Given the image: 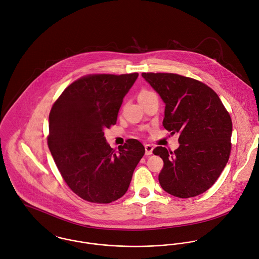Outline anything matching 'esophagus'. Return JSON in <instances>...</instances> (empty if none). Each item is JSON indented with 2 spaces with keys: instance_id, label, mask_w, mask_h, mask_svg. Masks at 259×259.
I'll return each instance as SVG.
<instances>
[{
  "instance_id": "1",
  "label": "esophagus",
  "mask_w": 259,
  "mask_h": 259,
  "mask_svg": "<svg viewBox=\"0 0 259 259\" xmlns=\"http://www.w3.org/2000/svg\"><path fill=\"white\" fill-rule=\"evenodd\" d=\"M145 148H146V154L147 155H150V154H152V150H153V147L151 146V145H146L145 146Z\"/></svg>"
}]
</instances>
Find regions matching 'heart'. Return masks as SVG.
<instances>
[{"mask_svg": "<svg viewBox=\"0 0 259 259\" xmlns=\"http://www.w3.org/2000/svg\"><path fill=\"white\" fill-rule=\"evenodd\" d=\"M152 92H150V91H148V90H143L141 93H140V95H139V99H141V98H144V97H147L148 95H150Z\"/></svg>", "mask_w": 259, "mask_h": 259, "instance_id": "heart-1", "label": "heart"}]
</instances>
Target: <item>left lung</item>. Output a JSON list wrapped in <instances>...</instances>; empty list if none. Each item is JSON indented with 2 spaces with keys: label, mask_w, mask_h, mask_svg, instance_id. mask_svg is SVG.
<instances>
[{
  "label": "left lung",
  "mask_w": 259,
  "mask_h": 259,
  "mask_svg": "<svg viewBox=\"0 0 259 259\" xmlns=\"http://www.w3.org/2000/svg\"><path fill=\"white\" fill-rule=\"evenodd\" d=\"M165 104L162 125L180 134V148L153 149L163 160L158 175L169 194L188 198L203 193L218 181L231 150L229 112L207 84L181 74L143 73Z\"/></svg>",
  "instance_id": "left-lung-1"
}]
</instances>
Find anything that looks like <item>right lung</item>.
Masks as SVG:
<instances>
[{"label":"right lung","instance_id":"add662e5","mask_svg":"<svg viewBox=\"0 0 259 259\" xmlns=\"http://www.w3.org/2000/svg\"><path fill=\"white\" fill-rule=\"evenodd\" d=\"M138 76L83 75L52 107L48 146L66 184L87 201L110 203L120 198L145 154V147L135 139L118 150L111 148L104 133L116 123L123 98Z\"/></svg>","mask_w":259,"mask_h":259}]
</instances>
